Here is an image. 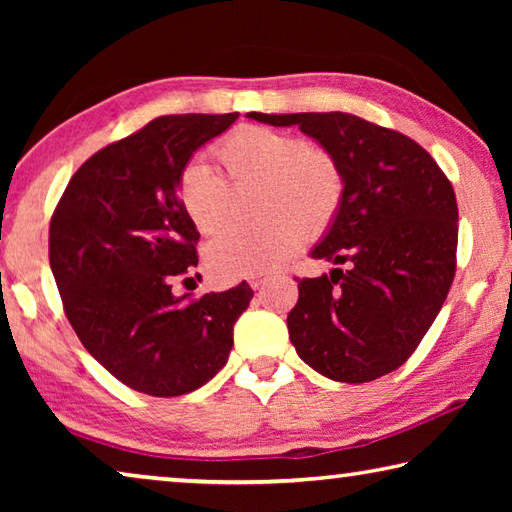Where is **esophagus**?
<instances>
[{"label":"esophagus","instance_id":"obj_1","mask_svg":"<svg viewBox=\"0 0 512 512\" xmlns=\"http://www.w3.org/2000/svg\"><path fill=\"white\" fill-rule=\"evenodd\" d=\"M266 282H268V277H253V280H250L248 284H250V287H253V289L257 291V289H262Z\"/></svg>","mask_w":512,"mask_h":512}]
</instances>
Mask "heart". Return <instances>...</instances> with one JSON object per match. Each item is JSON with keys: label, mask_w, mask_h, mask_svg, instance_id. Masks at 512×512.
Masks as SVG:
<instances>
[{"label": "heart", "mask_w": 512, "mask_h": 512, "mask_svg": "<svg viewBox=\"0 0 512 512\" xmlns=\"http://www.w3.org/2000/svg\"><path fill=\"white\" fill-rule=\"evenodd\" d=\"M235 185H253L257 223H228L205 244V264L219 280L271 273L334 223L343 203V171L323 146L273 128L248 126L216 146ZM178 201L196 230L210 232L228 212L230 185L201 160L178 173Z\"/></svg>", "instance_id": "b5f03b06"}]
</instances>
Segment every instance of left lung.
Returning a JSON list of instances; mask_svg holds the SVG:
<instances>
[{"instance_id":"8db88e82","label":"left lung","mask_w":512,"mask_h":512,"mask_svg":"<svg viewBox=\"0 0 512 512\" xmlns=\"http://www.w3.org/2000/svg\"><path fill=\"white\" fill-rule=\"evenodd\" d=\"M248 117L298 126L334 155L345 180L341 210L309 253L336 268L298 280V305L287 318L298 357L345 384L400 368L436 320L454 280L458 207L452 183L411 137L348 112Z\"/></svg>"}]
</instances>
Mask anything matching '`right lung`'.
Segmentation results:
<instances>
[{"instance_id":"right-lung-1","label":"right lung","mask_w":512,"mask_h":512,"mask_svg":"<svg viewBox=\"0 0 512 512\" xmlns=\"http://www.w3.org/2000/svg\"><path fill=\"white\" fill-rule=\"evenodd\" d=\"M228 115H167L94 153L49 225V264L83 348L121 384L176 397L207 384L232 350L253 298L246 282L189 300L176 277L198 264V230L178 201V173ZM192 280V277H187Z\"/></svg>"}]
</instances>
